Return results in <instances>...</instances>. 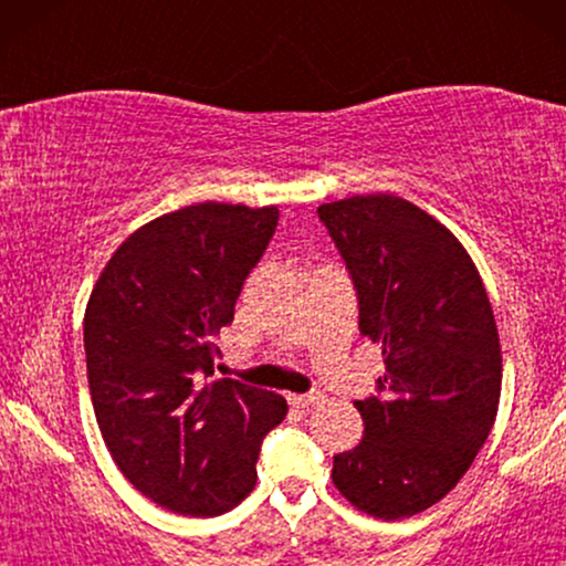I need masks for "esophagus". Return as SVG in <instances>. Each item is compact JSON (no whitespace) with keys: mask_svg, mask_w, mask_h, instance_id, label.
Here are the masks:
<instances>
[{"mask_svg":"<svg viewBox=\"0 0 566 566\" xmlns=\"http://www.w3.org/2000/svg\"><path fill=\"white\" fill-rule=\"evenodd\" d=\"M324 397L319 391H308V394H291L289 397V405L293 407V409H301V412H304V409H308V407H314V405H319Z\"/></svg>","mask_w":566,"mask_h":566,"instance_id":"obj_1","label":"esophagus"}]
</instances>
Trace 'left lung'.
<instances>
[{
    "mask_svg": "<svg viewBox=\"0 0 566 566\" xmlns=\"http://www.w3.org/2000/svg\"><path fill=\"white\" fill-rule=\"evenodd\" d=\"M358 293L360 335L381 345L376 397L355 401L363 440L332 482L363 513L397 521L459 484L490 436L502 355L474 262L443 223L397 196L316 208Z\"/></svg>",
    "mask_w": 566,
    "mask_h": 566,
    "instance_id": "1",
    "label": "left lung"
}]
</instances>
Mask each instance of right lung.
Listing matches in <instances>:
<instances>
[{
  "label": "right lung",
  "mask_w": 566,
  "mask_h": 566,
  "mask_svg": "<svg viewBox=\"0 0 566 566\" xmlns=\"http://www.w3.org/2000/svg\"><path fill=\"white\" fill-rule=\"evenodd\" d=\"M277 208L198 203L134 231L84 314L95 417L120 474L159 507L213 517L258 482L281 394L213 374L216 337L277 227Z\"/></svg>",
  "instance_id": "1"
}]
</instances>
